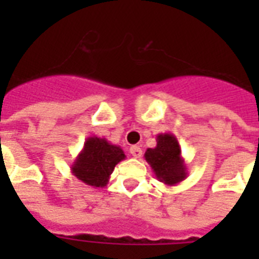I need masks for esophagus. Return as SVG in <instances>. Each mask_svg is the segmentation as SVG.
Returning a JSON list of instances; mask_svg holds the SVG:
<instances>
[{
  "label": "esophagus",
  "instance_id": "esophagus-1",
  "mask_svg": "<svg viewBox=\"0 0 259 259\" xmlns=\"http://www.w3.org/2000/svg\"><path fill=\"white\" fill-rule=\"evenodd\" d=\"M130 154L133 156L134 158H140L142 156V149L140 148V146L137 145H133V146H130V149H129Z\"/></svg>",
  "mask_w": 259,
  "mask_h": 259
}]
</instances>
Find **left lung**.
Instances as JSON below:
<instances>
[{
	"label": "left lung",
	"mask_w": 259,
	"mask_h": 259,
	"mask_svg": "<svg viewBox=\"0 0 259 259\" xmlns=\"http://www.w3.org/2000/svg\"><path fill=\"white\" fill-rule=\"evenodd\" d=\"M157 145L148 148L144 154L154 176L165 185H176L187 179L188 170L183 156L180 144L172 133H161L157 136Z\"/></svg>",
	"instance_id": "obj_1"
}]
</instances>
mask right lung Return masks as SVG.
<instances>
[{
	"label": "right lung",
	"mask_w": 259,
	"mask_h": 259,
	"mask_svg": "<svg viewBox=\"0 0 259 259\" xmlns=\"http://www.w3.org/2000/svg\"><path fill=\"white\" fill-rule=\"evenodd\" d=\"M125 158L121 146L110 144L106 138L93 136L84 141L83 149L71 165V173L83 184L103 188L109 183L115 165Z\"/></svg>",
	"instance_id": "obj_1"
}]
</instances>
